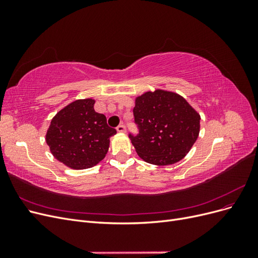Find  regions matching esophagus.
<instances>
[{"mask_svg":"<svg viewBox=\"0 0 258 258\" xmlns=\"http://www.w3.org/2000/svg\"><path fill=\"white\" fill-rule=\"evenodd\" d=\"M116 130L118 131V132H121V134H123V132H126V126H124V124H119L118 127L116 128Z\"/></svg>","mask_w":258,"mask_h":258,"instance_id":"34e87169","label":"esophagus"}]
</instances>
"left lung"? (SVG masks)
<instances>
[{"instance_id":"1","label":"left lung","mask_w":258,"mask_h":258,"mask_svg":"<svg viewBox=\"0 0 258 258\" xmlns=\"http://www.w3.org/2000/svg\"><path fill=\"white\" fill-rule=\"evenodd\" d=\"M135 122L139 135H129L144 161L169 166L182 160L199 136L200 115L182 97L156 89L136 98Z\"/></svg>"}]
</instances>
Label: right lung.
I'll use <instances>...</instances> for the list:
<instances>
[{"instance_id": "add662e5", "label": "right lung", "mask_w": 258, "mask_h": 258, "mask_svg": "<svg viewBox=\"0 0 258 258\" xmlns=\"http://www.w3.org/2000/svg\"><path fill=\"white\" fill-rule=\"evenodd\" d=\"M93 99L75 100L51 119L46 143L57 160L74 170L88 169L102 160L116 130L93 108Z\"/></svg>"}]
</instances>
